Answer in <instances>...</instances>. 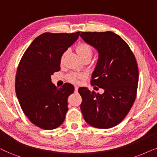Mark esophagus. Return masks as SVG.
<instances>
[{
  "label": "esophagus",
  "mask_w": 157,
  "mask_h": 157,
  "mask_svg": "<svg viewBox=\"0 0 157 157\" xmlns=\"http://www.w3.org/2000/svg\"><path fill=\"white\" fill-rule=\"evenodd\" d=\"M77 90H78V87L75 86V93H77Z\"/></svg>",
  "instance_id": "obj_1"
}]
</instances>
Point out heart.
I'll return each mask as SVG.
<instances>
[{
  "label": "heart",
  "mask_w": 157,
  "mask_h": 157,
  "mask_svg": "<svg viewBox=\"0 0 157 157\" xmlns=\"http://www.w3.org/2000/svg\"><path fill=\"white\" fill-rule=\"evenodd\" d=\"M77 52L81 58L86 57V56L91 57L93 52V49L89 44L81 43L77 47ZM62 59H63V57H62ZM82 75L80 74H70L68 77V80L71 82L76 83L79 79L82 78Z\"/></svg>",
  "instance_id": "b5f03b06"
}]
</instances>
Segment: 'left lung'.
<instances>
[{
  "label": "left lung",
  "mask_w": 157,
  "mask_h": 157,
  "mask_svg": "<svg viewBox=\"0 0 157 157\" xmlns=\"http://www.w3.org/2000/svg\"><path fill=\"white\" fill-rule=\"evenodd\" d=\"M80 36L98 50L91 85L104 90L99 94L87 87L79 88L83 118L95 128H112L124 120L135 101L139 82L136 60L128 44L111 31L82 32Z\"/></svg>",
  "instance_id": "1"
}]
</instances>
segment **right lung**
Wrapping results in <instances>:
<instances>
[{"label": "right lung", "mask_w": 157, "mask_h": 157, "mask_svg": "<svg viewBox=\"0 0 157 157\" xmlns=\"http://www.w3.org/2000/svg\"><path fill=\"white\" fill-rule=\"evenodd\" d=\"M80 33H42L32 41L18 66L15 89L21 108L33 124L44 130L57 128L65 118L74 86L65 83L57 88L51 75L60 70L62 54Z\"/></svg>", "instance_id": "right-lung-1"}]
</instances>
